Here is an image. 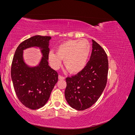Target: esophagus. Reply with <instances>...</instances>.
<instances>
[{
  "label": "esophagus",
  "instance_id": "obj_1",
  "mask_svg": "<svg viewBox=\"0 0 135 135\" xmlns=\"http://www.w3.org/2000/svg\"><path fill=\"white\" fill-rule=\"evenodd\" d=\"M59 80H64L65 79V77L59 75Z\"/></svg>",
  "mask_w": 135,
  "mask_h": 135
}]
</instances>
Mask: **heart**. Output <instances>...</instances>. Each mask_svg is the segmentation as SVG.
I'll list each match as a JSON object with an SVG mask.
<instances>
[{
    "label": "heart",
    "mask_w": 135,
    "mask_h": 135,
    "mask_svg": "<svg viewBox=\"0 0 135 135\" xmlns=\"http://www.w3.org/2000/svg\"><path fill=\"white\" fill-rule=\"evenodd\" d=\"M90 51V44L87 40H69L59 45L57 52H49L48 59L55 69L60 66L62 59L64 60V65L69 73L77 74L85 68Z\"/></svg>",
    "instance_id": "b5f03b06"
}]
</instances>
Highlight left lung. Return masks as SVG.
<instances>
[{
    "label": "left lung",
    "mask_w": 135,
    "mask_h": 135,
    "mask_svg": "<svg viewBox=\"0 0 135 135\" xmlns=\"http://www.w3.org/2000/svg\"><path fill=\"white\" fill-rule=\"evenodd\" d=\"M92 51L86 66L74 76L66 78L65 96L73 109L83 110L95 104L107 82L108 60L106 52L92 39Z\"/></svg>",
    "instance_id": "obj_1"
}]
</instances>
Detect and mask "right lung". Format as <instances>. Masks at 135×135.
<instances>
[{"instance_id": "right-lung-1", "label": "right lung", "mask_w": 135, "mask_h": 135, "mask_svg": "<svg viewBox=\"0 0 135 135\" xmlns=\"http://www.w3.org/2000/svg\"><path fill=\"white\" fill-rule=\"evenodd\" d=\"M51 36L35 35L24 40L16 49L12 60L11 78L18 100L25 107L38 109L47 103L58 74L48 65ZM38 47L42 57L37 66L31 67L24 61L23 51L27 48Z\"/></svg>"}]
</instances>
